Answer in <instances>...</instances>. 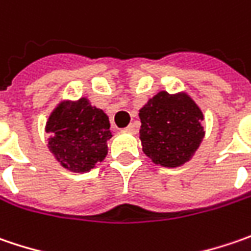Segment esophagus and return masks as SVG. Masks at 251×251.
Here are the masks:
<instances>
[{"label": "esophagus", "instance_id": "obj_1", "mask_svg": "<svg viewBox=\"0 0 251 251\" xmlns=\"http://www.w3.org/2000/svg\"><path fill=\"white\" fill-rule=\"evenodd\" d=\"M125 132H127V133H135L136 132V126L133 125V124L129 125L127 127H125Z\"/></svg>", "mask_w": 251, "mask_h": 251}]
</instances>
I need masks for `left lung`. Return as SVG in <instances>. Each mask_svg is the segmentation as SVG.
Returning a JSON list of instances; mask_svg holds the SVG:
<instances>
[{
	"mask_svg": "<svg viewBox=\"0 0 251 251\" xmlns=\"http://www.w3.org/2000/svg\"><path fill=\"white\" fill-rule=\"evenodd\" d=\"M139 118L142 150L161 167L190 161L205 136L203 114L187 93L160 91L140 108Z\"/></svg>",
	"mask_w": 251,
	"mask_h": 251,
	"instance_id": "left-lung-1",
	"label": "left lung"
}]
</instances>
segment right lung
Here are the masks:
<instances>
[{
    "instance_id": "add662e5",
    "label": "right lung",
    "mask_w": 251,
    "mask_h": 251,
    "mask_svg": "<svg viewBox=\"0 0 251 251\" xmlns=\"http://www.w3.org/2000/svg\"><path fill=\"white\" fill-rule=\"evenodd\" d=\"M109 118L93 106L88 98L64 100L46 122L48 147L61 167L71 173H88L108 154V140L112 137Z\"/></svg>"
}]
</instances>
